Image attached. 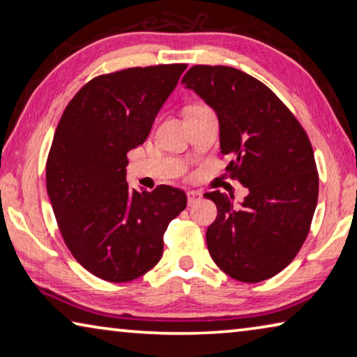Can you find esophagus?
<instances>
[{
  "instance_id": "1",
  "label": "esophagus",
  "mask_w": 357,
  "mask_h": 357,
  "mask_svg": "<svg viewBox=\"0 0 357 357\" xmlns=\"http://www.w3.org/2000/svg\"><path fill=\"white\" fill-rule=\"evenodd\" d=\"M202 197H203V193L198 192V190H189V192H187V202H189V204L200 202Z\"/></svg>"
}]
</instances>
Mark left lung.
I'll return each instance as SVG.
<instances>
[{
  "label": "left lung",
  "instance_id": "1",
  "mask_svg": "<svg viewBox=\"0 0 357 357\" xmlns=\"http://www.w3.org/2000/svg\"><path fill=\"white\" fill-rule=\"evenodd\" d=\"M219 119L227 170L249 189L243 203L208 192L217 217L206 231L211 258L234 280L257 283L298 255L318 202L309 137L287 105L257 78L228 66H193L183 82Z\"/></svg>",
  "mask_w": 357,
  "mask_h": 357
}]
</instances>
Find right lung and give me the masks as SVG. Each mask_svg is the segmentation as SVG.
I'll list each match as a JSON object with an SVG mask.
<instances>
[{
    "label": "right lung",
    "instance_id": "right-lung-1",
    "mask_svg": "<svg viewBox=\"0 0 357 357\" xmlns=\"http://www.w3.org/2000/svg\"><path fill=\"white\" fill-rule=\"evenodd\" d=\"M185 64L130 68L88 82L66 107L47 159V192L59 231L84 269L135 280L159 263L168 223L185 193L162 184L130 190L128 153L144 143Z\"/></svg>",
    "mask_w": 357,
    "mask_h": 357
}]
</instances>
